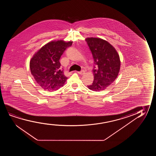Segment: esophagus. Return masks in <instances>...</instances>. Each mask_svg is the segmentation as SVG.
<instances>
[{
    "instance_id": "esophagus-1",
    "label": "esophagus",
    "mask_w": 156,
    "mask_h": 156,
    "mask_svg": "<svg viewBox=\"0 0 156 156\" xmlns=\"http://www.w3.org/2000/svg\"><path fill=\"white\" fill-rule=\"evenodd\" d=\"M77 73H79V74H80V75H85V72L84 71H78Z\"/></svg>"
}]
</instances>
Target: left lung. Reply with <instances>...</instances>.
I'll return each instance as SVG.
<instances>
[{"mask_svg":"<svg viewBox=\"0 0 156 156\" xmlns=\"http://www.w3.org/2000/svg\"><path fill=\"white\" fill-rule=\"evenodd\" d=\"M95 66L93 70L94 80L87 86L90 90H105L115 81L120 69L119 55L112 45L100 38H86Z\"/></svg>","mask_w":156,"mask_h":156,"instance_id":"1","label":"left lung"}]
</instances>
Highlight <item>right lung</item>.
Here are the masks:
<instances>
[{"label": "right lung", "instance_id": "right-lung-1", "mask_svg": "<svg viewBox=\"0 0 156 156\" xmlns=\"http://www.w3.org/2000/svg\"><path fill=\"white\" fill-rule=\"evenodd\" d=\"M73 41H51L34 53L30 61V71L39 86L53 92L63 86L67 77L60 70V58Z\"/></svg>", "mask_w": 156, "mask_h": 156}]
</instances>
